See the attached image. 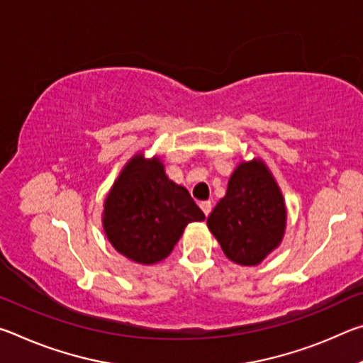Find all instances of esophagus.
<instances>
[{
    "mask_svg": "<svg viewBox=\"0 0 363 363\" xmlns=\"http://www.w3.org/2000/svg\"><path fill=\"white\" fill-rule=\"evenodd\" d=\"M200 208H201V211L205 213V216H208V214L211 213V208H213V205H211V201L208 200V201H201V203H200Z\"/></svg>",
    "mask_w": 363,
    "mask_h": 363,
    "instance_id": "obj_1",
    "label": "esophagus"
}]
</instances>
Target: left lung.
Returning <instances> with one entry per match:
<instances>
[{
  "label": "left lung",
  "mask_w": 363,
  "mask_h": 363,
  "mask_svg": "<svg viewBox=\"0 0 363 363\" xmlns=\"http://www.w3.org/2000/svg\"><path fill=\"white\" fill-rule=\"evenodd\" d=\"M208 227L230 261L256 266L279 247L286 227L284 195L262 160L242 162Z\"/></svg>",
  "instance_id": "obj_1"
}]
</instances>
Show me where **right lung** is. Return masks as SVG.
<instances>
[{
	"label": "right lung",
	"mask_w": 363,
	"mask_h": 363,
	"mask_svg": "<svg viewBox=\"0 0 363 363\" xmlns=\"http://www.w3.org/2000/svg\"><path fill=\"white\" fill-rule=\"evenodd\" d=\"M186 187L168 179L158 157L134 155L104 201V232L113 248L139 264L167 257L189 223L203 220Z\"/></svg>",
	"instance_id": "add662e5"
}]
</instances>
